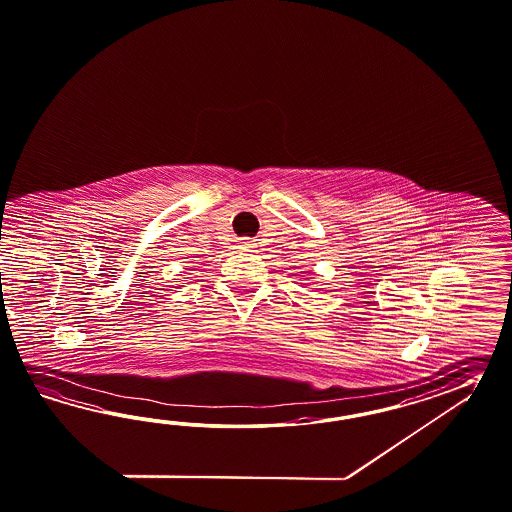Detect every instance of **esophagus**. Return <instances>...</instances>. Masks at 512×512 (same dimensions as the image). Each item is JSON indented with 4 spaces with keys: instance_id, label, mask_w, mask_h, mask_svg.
Listing matches in <instances>:
<instances>
[{
    "instance_id": "obj_1",
    "label": "esophagus",
    "mask_w": 512,
    "mask_h": 512,
    "mask_svg": "<svg viewBox=\"0 0 512 512\" xmlns=\"http://www.w3.org/2000/svg\"><path fill=\"white\" fill-rule=\"evenodd\" d=\"M250 241H247V239H241V247H249Z\"/></svg>"
}]
</instances>
